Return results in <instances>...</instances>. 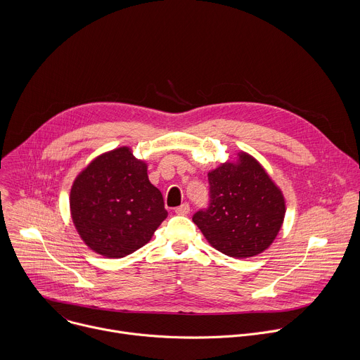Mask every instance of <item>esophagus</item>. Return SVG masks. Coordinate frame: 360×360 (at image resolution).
<instances>
[{
	"label": "esophagus",
	"instance_id": "obj_1",
	"mask_svg": "<svg viewBox=\"0 0 360 360\" xmlns=\"http://www.w3.org/2000/svg\"><path fill=\"white\" fill-rule=\"evenodd\" d=\"M189 211H191V208H189V203L188 202H184L182 205H179V207L175 210V212L178 215H188Z\"/></svg>",
	"mask_w": 360,
	"mask_h": 360
}]
</instances>
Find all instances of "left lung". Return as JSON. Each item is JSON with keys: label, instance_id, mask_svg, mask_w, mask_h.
Returning <instances> with one entry per match:
<instances>
[{"label": "left lung", "instance_id": "left-lung-1", "mask_svg": "<svg viewBox=\"0 0 360 360\" xmlns=\"http://www.w3.org/2000/svg\"><path fill=\"white\" fill-rule=\"evenodd\" d=\"M208 174L210 203L192 221L219 252L236 259L259 255L275 240L285 199L262 165L245 152Z\"/></svg>", "mask_w": 360, "mask_h": 360}]
</instances>
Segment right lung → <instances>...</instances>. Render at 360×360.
<instances>
[{"label":"right lung","mask_w":360,"mask_h":360,"mask_svg":"<svg viewBox=\"0 0 360 360\" xmlns=\"http://www.w3.org/2000/svg\"><path fill=\"white\" fill-rule=\"evenodd\" d=\"M70 207L82 240L107 258H124L142 248L168 217L146 164L127 146L102 153L77 176Z\"/></svg>","instance_id":"1"}]
</instances>
